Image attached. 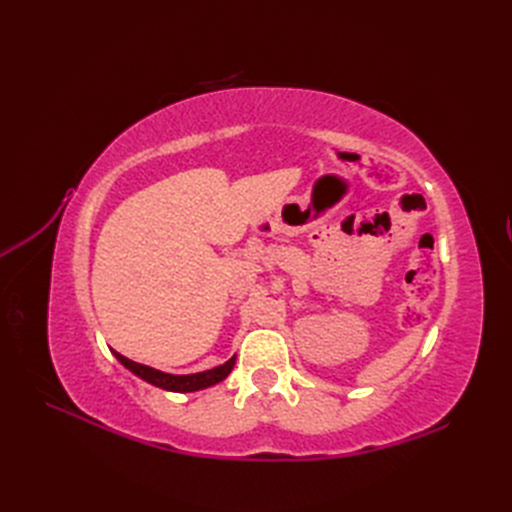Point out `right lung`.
I'll use <instances>...</instances> for the list:
<instances>
[{
    "label": "right lung",
    "instance_id": "obj_1",
    "mask_svg": "<svg viewBox=\"0 0 512 512\" xmlns=\"http://www.w3.org/2000/svg\"><path fill=\"white\" fill-rule=\"evenodd\" d=\"M115 356L121 365H126L138 378H143L145 382H149L153 386H160V389H164V391H175V393H192V391H200V389H207V386L218 384L230 374L232 365H235V356H232V359H228L224 365L200 371V374L173 376V374H164V371H160V369H153L149 365L130 361L128 356H123L119 352H115Z\"/></svg>",
    "mask_w": 512,
    "mask_h": 512
}]
</instances>
